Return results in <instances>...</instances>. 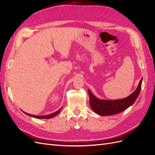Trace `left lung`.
I'll use <instances>...</instances> for the list:
<instances>
[{"label":"left lung","instance_id":"8db88e82","mask_svg":"<svg viewBox=\"0 0 155 155\" xmlns=\"http://www.w3.org/2000/svg\"><path fill=\"white\" fill-rule=\"evenodd\" d=\"M142 81V79L140 80L136 91L130 96L118 100H99L88 90L91 108L96 113L101 116H110L120 113L133 105L137 99L141 90Z\"/></svg>","mask_w":155,"mask_h":155}]
</instances>
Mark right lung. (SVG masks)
<instances>
[{
	"label": "right lung",
	"instance_id": "add662e5",
	"mask_svg": "<svg viewBox=\"0 0 155 155\" xmlns=\"http://www.w3.org/2000/svg\"><path fill=\"white\" fill-rule=\"evenodd\" d=\"M61 111V109H59V110L56 111L55 112H54V113L51 114H49V115H46V116H35V115H32V114H28V113H26V112H25V113L28 116H32V117H34V118H41V119H48V118H54V117L55 116L57 115L59 112Z\"/></svg>",
	"mask_w": 155,
	"mask_h": 155
}]
</instances>
